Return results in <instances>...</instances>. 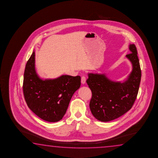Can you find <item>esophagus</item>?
Segmentation results:
<instances>
[{
	"label": "esophagus",
	"mask_w": 158,
	"mask_h": 158,
	"mask_svg": "<svg viewBox=\"0 0 158 158\" xmlns=\"http://www.w3.org/2000/svg\"><path fill=\"white\" fill-rule=\"evenodd\" d=\"M86 77L85 76H82L81 77V83H82V84H85V83H86Z\"/></svg>",
	"instance_id": "obj_1"
}]
</instances>
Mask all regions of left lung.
I'll return each mask as SVG.
<instances>
[{
	"label": "left lung",
	"instance_id": "1",
	"mask_svg": "<svg viewBox=\"0 0 158 158\" xmlns=\"http://www.w3.org/2000/svg\"><path fill=\"white\" fill-rule=\"evenodd\" d=\"M129 49L131 53L126 56L132 64V71L122 82L112 81L104 73H88L86 82L92 94L89 108L99 121L119 118L131 109L136 99L142 73L135 46L131 44Z\"/></svg>",
	"mask_w": 158,
	"mask_h": 158
}]
</instances>
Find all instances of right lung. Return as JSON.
<instances>
[{"label":"right lung","mask_w":158,"mask_h":158,"mask_svg":"<svg viewBox=\"0 0 158 158\" xmlns=\"http://www.w3.org/2000/svg\"><path fill=\"white\" fill-rule=\"evenodd\" d=\"M35 51L27 62L24 74L23 93L27 105L43 120H61L75 92L80 87V76L62 75L54 79H42L35 66Z\"/></svg>","instance_id":"obj_1"}]
</instances>
